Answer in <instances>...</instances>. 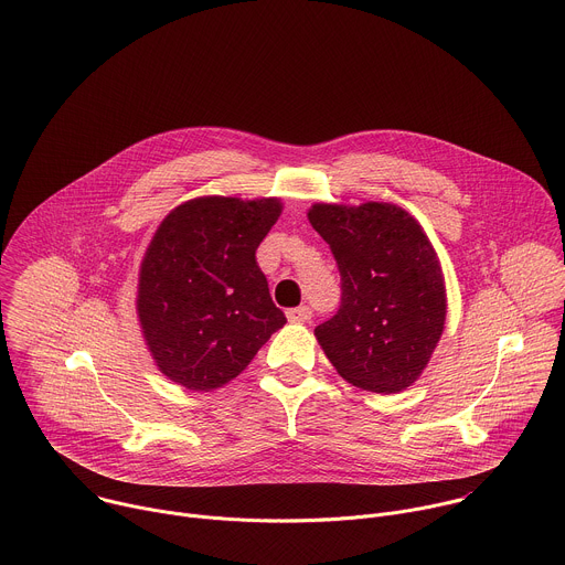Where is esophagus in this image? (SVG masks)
<instances>
[{"mask_svg": "<svg viewBox=\"0 0 565 565\" xmlns=\"http://www.w3.org/2000/svg\"><path fill=\"white\" fill-rule=\"evenodd\" d=\"M286 317H288V321H292V323H303V321H308V319L312 317V310H310L308 306H299V308H290V310L286 312Z\"/></svg>", "mask_w": 565, "mask_h": 565, "instance_id": "1", "label": "esophagus"}]
</instances>
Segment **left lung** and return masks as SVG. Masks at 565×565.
<instances>
[{"mask_svg": "<svg viewBox=\"0 0 565 565\" xmlns=\"http://www.w3.org/2000/svg\"><path fill=\"white\" fill-rule=\"evenodd\" d=\"M308 220L341 275V306L315 328L321 350L356 388L406 391L422 377L446 323V281L428 235L386 202L315 204Z\"/></svg>", "mask_w": 565, "mask_h": 565, "instance_id": "1", "label": "left lung"}]
</instances>
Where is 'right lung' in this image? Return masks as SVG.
Returning a JSON list of instances; mask_svg holds the SVG:
<instances>
[{"mask_svg": "<svg viewBox=\"0 0 565 565\" xmlns=\"http://www.w3.org/2000/svg\"><path fill=\"white\" fill-rule=\"evenodd\" d=\"M281 200L209 195L172 209L139 268L137 317L161 374L188 391L235 380L286 317L255 250Z\"/></svg>", "mask_w": 565, "mask_h": 565, "instance_id": "1", "label": "right lung"}]
</instances>
